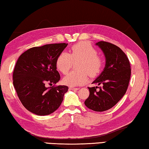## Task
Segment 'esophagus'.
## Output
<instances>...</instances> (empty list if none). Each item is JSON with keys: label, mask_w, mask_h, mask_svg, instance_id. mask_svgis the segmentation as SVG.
<instances>
[{"label": "esophagus", "mask_w": 149, "mask_h": 149, "mask_svg": "<svg viewBox=\"0 0 149 149\" xmlns=\"http://www.w3.org/2000/svg\"><path fill=\"white\" fill-rule=\"evenodd\" d=\"M69 90L70 91H77V90H79V88H75V87H73V86H70Z\"/></svg>", "instance_id": "34e87169"}]
</instances>
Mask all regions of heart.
<instances>
[{
	"instance_id": "heart-1",
	"label": "heart",
	"mask_w": 149,
	"mask_h": 149,
	"mask_svg": "<svg viewBox=\"0 0 149 149\" xmlns=\"http://www.w3.org/2000/svg\"><path fill=\"white\" fill-rule=\"evenodd\" d=\"M97 51L86 42L77 43L70 48L69 54L63 52L56 60V67L62 74H66L73 63L79 62L77 68L63 78V82L68 86H77L86 81L88 74L95 77L101 71L103 60L97 55Z\"/></svg>"
}]
</instances>
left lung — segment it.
<instances>
[{
  "mask_svg": "<svg viewBox=\"0 0 149 149\" xmlns=\"http://www.w3.org/2000/svg\"><path fill=\"white\" fill-rule=\"evenodd\" d=\"M96 45L103 51L106 65L100 76L93 82L101 86L88 87L90 94L84 104L93 111L102 112L113 107L125 95L131 69L129 58L117 46L105 41Z\"/></svg>",
  "mask_w": 149,
  "mask_h": 149,
  "instance_id": "left-lung-1",
  "label": "left lung"
}]
</instances>
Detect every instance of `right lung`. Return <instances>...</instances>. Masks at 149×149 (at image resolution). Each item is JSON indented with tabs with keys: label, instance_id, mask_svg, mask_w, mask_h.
Returning a JSON list of instances; mask_svg holds the SVG:
<instances>
[{
	"label": "right lung",
	"instance_id": "1",
	"mask_svg": "<svg viewBox=\"0 0 149 149\" xmlns=\"http://www.w3.org/2000/svg\"><path fill=\"white\" fill-rule=\"evenodd\" d=\"M67 43L31 48L18 58L13 71V85L20 102L37 115H48L60 107L68 87L55 86L61 79L56 60ZM49 84L52 87L47 88Z\"/></svg>",
	"mask_w": 149,
	"mask_h": 149
}]
</instances>
